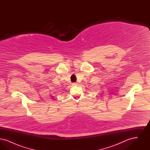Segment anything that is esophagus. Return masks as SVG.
<instances>
[{
  "label": "esophagus",
  "mask_w": 150,
  "mask_h": 150,
  "mask_svg": "<svg viewBox=\"0 0 150 150\" xmlns=\"http://www.w3.org/2000/svg\"><path fill=\"white\" fill-rule=\"evenodd\" d=\"M76 85H77V84L75 83H72V86H76Z\"/></svg>",
  "instance_id": "obj_1"
}]
</instances>
